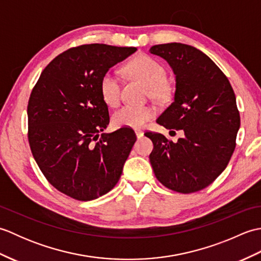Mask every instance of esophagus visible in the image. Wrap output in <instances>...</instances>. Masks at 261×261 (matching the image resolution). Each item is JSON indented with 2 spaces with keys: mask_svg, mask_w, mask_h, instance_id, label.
Instances as JSON below:
<instances>
[{
  "mask_svg": "<svg viewBox=\"0 0 261 261\" xmlns=\"http://www.w3.org/2000/svg\"><path fill=\"white\" fill-rule=\"evenodd\" d=\"M136 136H137L138 139H140V138L143 137V131H141V130H136Z\"/></svg>",
  "mask_w": 261,
  "mask_h": 261,
  "instance_id": "34e87169",
  "label": "esophagus"
}]
</instances>
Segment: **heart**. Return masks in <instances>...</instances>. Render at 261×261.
<instances>
[{"label": "heart", "mask_w": 261, "mask_h": 261, "mask_svg": "<svg viewBox=\"0 0 261 261\" xmlns=\"http://www.w3.org/2000/svg\"><path fill=\"white\" fill-rule=\"evenodd\" d=\"M124 73L142 82L148 88L150 97L154 99H165L169 96L170 87L166 82V70L157 60L140 55L130 60L124 66ZM121 83L118 75L114 71H107L99 82V92H101L104 102L110 107H114L120 101ZM156 115V110L150 105H123L115 111L112 115V121L115 126L141 127L149 120Z\"/></svg>", "instance_id": "b5f03b06"}]
</instances>
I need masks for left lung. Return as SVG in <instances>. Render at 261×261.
Masks as SVG:
<instances>
[{
  "label": "left lung",
  "mask_w": 261,
  "mask_h": 261,
  "mask_svg": "<svg viewBox=\"0 0 261 261\" xmlns=\"http://www.w3.org/2000/svg\"><path fill=\"white\" fill-rule=\"evenodd\" d=\"M149 51L169 64L176 81L174 102L157 123L184 132L176 143L146 132L153 143L149 156L153 173L175 192L201 191L222 173L234 151L240 127L234 92L222 70L195 47L170 42Z\"/></svg>",
  "instance_id": "1"
}]
</instances>
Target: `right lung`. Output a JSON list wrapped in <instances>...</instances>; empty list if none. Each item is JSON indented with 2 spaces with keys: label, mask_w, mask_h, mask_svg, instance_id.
Masks as SVG:
<instances>
[{
  "label": "right lung",
  "mask_w": 261,
  "mask_h": 261,
  "mask_svg": "<svg viewBox=\"0 0 261 261\" xmlns=\"http://www.w3.org/2000/svg\"><path fill=\"white\" fill-rule=\"evenodd\" d=\"M136 51L103 43L70 48L48 64L31 92L28 138L33 158L54 187L79 201L112 190L137 140L131 127L99 135L110 122L99 82Z\"/></svg>",
  "instance_id": "obj_1"
}]
</instances>
